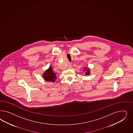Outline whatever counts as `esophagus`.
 <instances>
[{
    "mask_svg": "<svg viewBox=\"0 0 133 133\" xmlns=\"http://www.w3.org/2000/svg\"><path fill=\"white\" fill-rule=\"evenodd\" d=\"M71 66H72L71 64L70 63H69V69H71Z\"/></svg>",
    "mask_w": 133,
    "mask_h": 133,
    "instance_id": "34e87169",
    "label": "esophagus"
}]
</instances>
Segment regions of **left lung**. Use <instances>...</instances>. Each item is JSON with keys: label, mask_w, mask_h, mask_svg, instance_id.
<instances>
[{"label": "left lung", "mask_w": 133, "mask_h": 133, "mask_svg": "<svg viewBox=\"0 0 133 133\" xmlns=\"http://www.w3.org/2000/svg\"><path fill=\"white\" fill-rule=\"evenodd\" d=\"M84 69V71H86V73H85L86 75H89L90 74V70L88 68H85Z\"/></svg>", "instance_id": "1"}]
</instances>
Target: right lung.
Wrapping results in <instances>:
<instances>
[{
	"instance_id": "obj_1",
	"label": "right lung",
	"mask_w": 133,
	"mask_h": 133,
	"mask_svg": "<svg viewBox=\"0 0 133 133\" xmlns=\"http://www.w3.org/2000/svg\"><path fill=\"white\" fill-rule=\"evenodd\" d=\"M43 77L45 81H51L52 82H54L57 78L56 73L53 72L51 66H50L49 69H47L45 72L43 74Z\"/></svg>"
}]
</instances>
